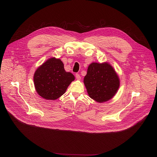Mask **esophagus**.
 Returning <instances> with one entry per match:
<instances>
[{"label": "esophagus", "mask_w": 157, "mask_h": 157, "mask_svg": "<svg viewBox=\"0 0 157 157\" xmlns=\"http://www.w3.org/2000/svg\"><path fill=\"white\" fill-rule=\"evenodd\" d=\"M76 79H78V80L81 79V76H80V75H79V74H78V73L76 74Z\"/></svg>", "instance_id": "34e87169"}]
</instances>
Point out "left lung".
I'll list each match as a JSON object with an SVG mask.
<instances>
[{"mask_svg":"<svg viewBox=\"0 0 157 157\" xmlns=\"http://www.w3.org/2000/svg\"><path fill=\"white\" fill-rule=\"evenodd\" d=\"M84 83L89 96L98 102L113 98L120 86L118 75L108 63L89 64Z\"/></svg>","mask_w":157,"mask_h":157,"instance_id":"obj_1","label":"left lung"}]
</instances>
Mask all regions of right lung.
<instances>
[{
    "label": "right lung",
    "instance_id": "right-lung-1",
    "mask_svg": "<svg viewBox=\"0 0 157 157\" xmlns=\"http://www.w3.org/2000/svg\"><path fill=\"white\" fill-rule=\"evenodd\" d=\"M75 79L72 73L64 70L61 59L55 58L39 66L33 76L37 93L47 100H56L61 96Z\"/></svg>",
    "mask_w": 157,
    "mask_h": 157
}]
</instances>
